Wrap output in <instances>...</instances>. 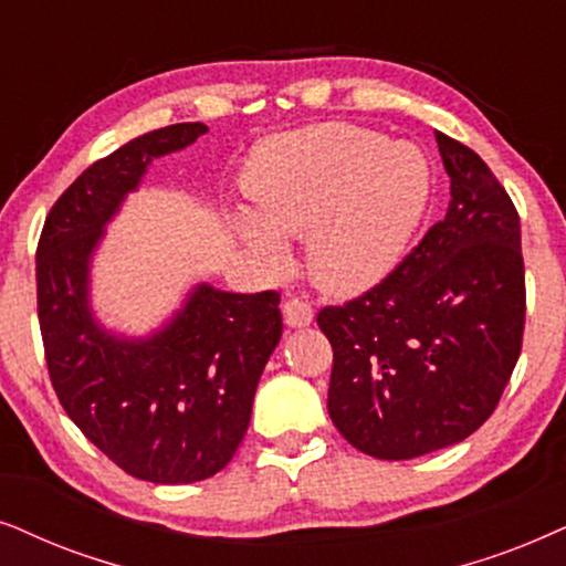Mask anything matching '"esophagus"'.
Here are the masks:
<instances>
[{
  "instance_id": "1",
  "label": "esophagus",
  "mask_w": 566,
  "mask_h": 566,
  "mask_svg": "<svg viewBox=\"0 0 566 566\" xmlns=\"http://www.w3.org/2000/svg\"><path fill=\"white\" fill-rule=\"evenodd\" d=\"M284 321H287L290 328H305L313 323V307L305 300L292 297L284 303Z\"/></svg>"
}]
</instances>
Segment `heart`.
<instances>
[{"mask_svg":"<svg viewBox=\"0 0 566 566\" xmlns=\"http://www.w3.org/2000/svg\"><path fill=\"white\" fill-rule=\"evenodd\" d=\"M245 191L255 214H235L232 228L263 263L287 259L279 235H311L313 274L352 292L401 263L432 205L434 170L409 142L321 124L261 142L248 160Z\"/></svg>","mask_w":566,"mask_h":566,"instance_id":"1","label":"heart"}]
</instances>
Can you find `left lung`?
Listing matches in <instances>:
<instances>
[{
    "label": "left lung",
    "mask_w": 566,
    "mask_h": 566,
    "mask_svg": "<svg viewBox=\"0 0 566 566\" xmlns=\"http://www.w3.org/2000/svg\"><path fill=\"white\" fill-rule=\"evenodd\" d=\"M446 220L365 295L318 313L334 349L328 413L346 442L409 461L476 432L523 346L520 217L481 157L434 132Z\"/></svg>",
    "instance_id": "obj_1"
}]
</instances>
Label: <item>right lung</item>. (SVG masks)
Listing matches in <instances>:
<instances>
[{"mask_svg":"<svg viewBox=\"0 0 566 566\" xmlns=\"http://www.w3.org/2000/svg\"><path fill=\"white\" fill-rule=\"evenodd\" d=\"M207 134L172 124L90 165L51 207L35 253L38 323L59 401L118 469L153 484L222 471L251 424L255 386L282 338L279 292L238 295L196 284L149 336L95 318L90 263L108 224L155 157Z\"/></svg>","mask_w":566,"mask_h":566,"instance_id":"obj_1","label":"right lung"}]
</instances>
